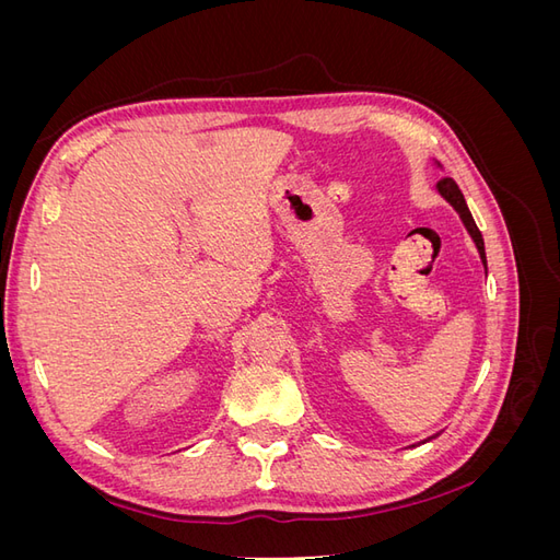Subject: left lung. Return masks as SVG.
Wrapping results in <instances>:
<instances>
[{
    "instance_id": "obj_1",
    "label": "left lung",
    "mask_w": 560,
    "mask_h": 560,
    "mask_svg": "<svg viewBox=\"0 0 560 560\" xmlns=\"http://www.w3.org/2000/svg\"><path fill=\"white\" fill-rule=\"evenodd\" d=\"M436 189H439V194H442V196H444V198L451 202V206L457 210V214H460L463 224L467 226V231H469V235H471V238H474V243H477V247H479L481 261L486 264V249H483V238H481V231H479L477 222H474V217H471V212H469V208H467V202H465V196H463V191L457 189V184H455L451 177H442V179H439Z\"/></svg>"
}]
</instances>
